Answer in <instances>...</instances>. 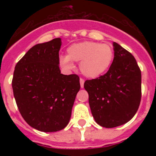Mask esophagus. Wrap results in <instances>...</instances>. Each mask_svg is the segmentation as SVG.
<instances>
[{
  "label": "esophagus",
  "mask_w": 156,
  "mask_h": 156,
  "mask_svg": "<svg viewBox=\"0 0 156 156\" xmlns=\"http://www.w3.org/2000/svg\"><path fill=\"white\" fill-rule=\"evenodd\" d=\"M80 87H83V84H84V80L82 79V78H80Z\"/></svg>",
  "instance_id": "34e87169"
}]
</instances>
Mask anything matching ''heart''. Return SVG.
Segmentation results:
<instances>
[{
  "label": "heart",
  "instance_id": "obj_1",
  "mask_svg": "<svg viewBox=\"0 0 156 156\" xmlns=\"http://www.w3.org/2000/svg\"><path fill=\"white\" fill-rule=\"evenodd\" d=\"M114 59V50L108 44L83 41L71 45L67 56L60 58V65L66 70L74 69L72 62H80V69L85 76L98 78L107 72Z\"/></svg>",
  "mask_w": 156,
  "mask_h": 156
}]
</instances>
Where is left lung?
<instances>
[{"label":"left lung","mask_w":156,"mask_h":156,"mask_svg":"<svg viewBox=\"0 0 156 156\" xmlns=\"http://www.w3.org/2000/svg\"><path fill=\"white\" fill-rule=\"evenodd\" d=\"M113 47L114 59L108 72L84 83L94 119L106 128L130 120L141 99V72L136 59L117 43Z\"/></svg>","instance_id":"8db88e82"}]
</instances>
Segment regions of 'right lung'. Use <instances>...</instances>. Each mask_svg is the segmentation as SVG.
Returning a JSON list of instances; mask_svg holds the SVG:
<instances>
[{
  "label": "right lung",
  "instance_id": "add662e5",
  "mask_svg": "<svg viewBox=\"0 0 156 156\" xmlns=\"http://www.w3.org/2000/svg\"><path fill=\"white\" fill-rule=\"evenodd\" d=\"M61 45L60 38L38 44L15 67L12 85L19 111L30 126L40 131L56 132L67 126L80 88L76 74L61 73Z\"/></svg>",
  "mask_w": 156,
  "mask_h": 156
}]
</instances>
